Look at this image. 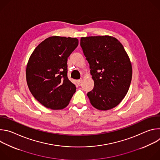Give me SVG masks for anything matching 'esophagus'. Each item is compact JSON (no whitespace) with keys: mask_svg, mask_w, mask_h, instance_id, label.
Listing matches in <instances>:
<instances>
[{"mask_svg":"<svg viewBox=\"0 0 160 160\" xmlns=\"http://www.w3.org/2000/svg\"><path fill=\"white\" fill-rule=\"evenodd\" d=\"M81 83H82V80H77V85H80Z\"/></svg>","mask_w":160,"mask_h":160,"instance_id":"1","label":"esophagus"}]
</instances>
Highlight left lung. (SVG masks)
<instances>
[{
  "label": "left lung",
  "mask_w": 160,
  "mask_h": 160,
  "mask_svg": "<svg viewBox=\"0 0 160 160\" xmlns=\"http://www.w3.org/2000/svg\"><path fill=\"white\" fill-rule=\"evenodd\" d=\"M80 45L94 82L87 96L95 108L106 111L118 105L129 89L132 68L123 45L109 36L82 37Z\"/></svg>",
  "instance_id": "left-lung-1"
}]
</instances>
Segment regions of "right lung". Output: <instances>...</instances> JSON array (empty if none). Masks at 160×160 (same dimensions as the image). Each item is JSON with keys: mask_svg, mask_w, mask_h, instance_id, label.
Masks as SVG:
<instances>
[{"mask_svg": "<svg viewBox=\"0 0 160 160\" xmlns=\"http://www.w3.org/2000/svg\"><path fill=\"white\" fill-rule=\"evenodd\" d=\"M76 38L50 37L31 54L27 65V82L33 96L54 110L66 108L76 91L67 77L68 58L77 48Z\"/></svg>", "mask_w": 160, "mask_h": 160, "instance_id": "obj_1", "label": "right lung"}]
</instances>
